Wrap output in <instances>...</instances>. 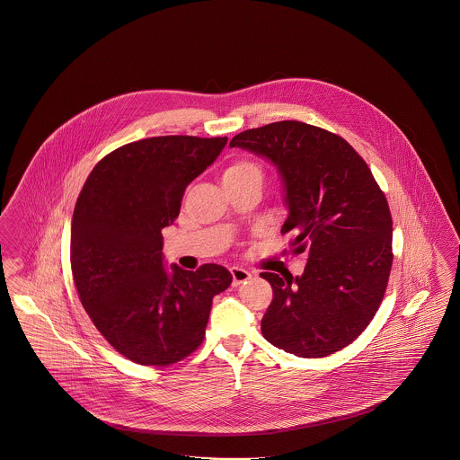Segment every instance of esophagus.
<instances>
[{
  "label": "esophagus",
  "instance_id": "34e87169",
  "mask_svg": "<svg viewBox=\"0 0 460 460\" xmlns=\"http://www.w3.org/2000/svg\"><path fill=\"white\" fill-rule=\"evenodd\" d=\"M231 275H233V285H234V287L251 279L250 271L244 270V268H239V266H233V268H231Z\"/></svg>",
  "mask_w": 460,
  "mask_h": 460
}]
</instances>
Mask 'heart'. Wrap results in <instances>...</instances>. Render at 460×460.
<instances>
[{"label":"heart","mask_w":460,"mask_h":460,"mask_svg":"<svg viewBox=\"0 0 460 460\" xmlns=\"http://www.w3.org/2000/svg\"><path fill=\"white\" fill-rule=\"evenodd\" d=\"M251 179H260L261 181V168L250 162V160H237L223 172L224 185L243 183V181H251Z\"/></svg>","instance_id":"obj_1"}]
</instances>
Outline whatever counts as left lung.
Here are the masks:
<instances>
[{
	"label": "left lung",
	"instance_id": "8db88e82",
	"mask_svg": "<svg viewBox=\"0 0 460 460\" xmlns=\"http://www.w3.org/2000/svg\"><path fill=\"white\" fill-rule=\"evenodd\" d=\"M279 170L288 217L281 234L308 261L302 277L261 273L273 300L261 332L298 358H325L373 321L386 292L393 221L386 197L348 141L317 126L279 121L229 143Z\"/></svg>",
	"mask_w": 460,
	"mask_h": 460
}]
</instances>
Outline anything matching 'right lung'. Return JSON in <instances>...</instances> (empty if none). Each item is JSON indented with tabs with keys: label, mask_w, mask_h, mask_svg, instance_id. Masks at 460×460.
Wrapping results in <instances>:
<instances>
[{
	"label": "right lung",
	"mask_w": 460,
	"mask_h": 460,
	"mask_svg": "<svg viewBox=\"0 0 460 460\" xmlns=\"http://www.w3.org/2000/svg\"><path fill=\"white\" fill-rule=\"evenodd\" d=\"M224 138L154 137L106 155L84 183L70 224V266L87 315L129 361L168 366L204 341L212 298L233 277L164 260L162 229L187 185L216 162Z\"/></svg>",
	"instance_id": "add662e5"
}]
</instances>
